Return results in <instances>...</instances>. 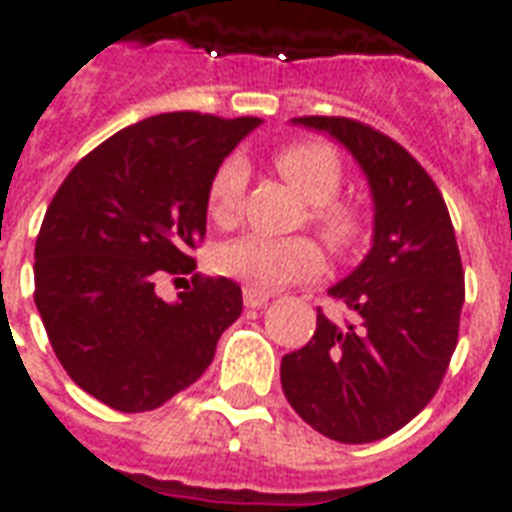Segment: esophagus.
I'll return each mask as SVG.
<instances>
[{
  "label": "esophagus",
  "mask_w": 512,
  "mask_h": 512,
  "mask_svg": "<svg viewBox=\"0 0 512 512\" xmlns=\"http://www.w3.org/2000/svg\"><path fill=\"white\" fill-rule=\"evenodd\" d=\"M268 296L266 290H255V288H244V304L249 307V310H257V307H263V304H268Z\"/></svg>",
  "instance_id": "obj_1"
}]
</instances>
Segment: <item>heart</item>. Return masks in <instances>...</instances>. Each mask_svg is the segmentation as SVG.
<instances>
[{
  "label": "heart",
  "instance_id": "heart-1",
  "mask_svg": "<svg viewBox=\"0 0 512 512\" xmlns=\"http://www.w3.org/2000/svg\"><path fill=\"white\" fill-rule=\"evenodd\" d=\"M279 175L301 200L312 205L310 219L334 249H348L362 233V216L354 205L337 202L343 183V164L323 142H296L282 147L274 158ZM246 186L241 158H230L216 169L208 186V216L216 224H230L238 216ZM213 271L246 288L271 290L296 279L312 277L321 268V249L310 238H263L241 235L219 244L211 255Z\"/></svg>",
  "mask_w": 512,
  "mask_h": 512
}]
</instances>
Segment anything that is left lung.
<instances>
[{"mask_svg":"<svg viewBox=\"0 0 512 512\" xmlns=\"http://www.w3.org/2000/svg\"><path fill=\"white\" fill-rule=\"evenodd\" d=\"M354 156L373 197V244L329 288L354 318L329 321L282 356V392L307 425L343 444L386 439L436 395L458 345L463 266L441 191L417 158L348 117H293Z\"/></svg>","mask_w":512,"mask_h":512,"instance_id":"8db88e82","label":"left lung"}]
</instances>
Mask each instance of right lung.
Here are the masks:
<instances>
[{
	"label": "right lung",
	"mask_w": 512,
	"mask_h": 512,
	"mask_svg": "<svg viewBox=\"0 0 512 512\" xmlns=\"http://www.w3.org/2000/svg\"><path fill=\"white\" fill-rule=\"evenodd\" d=\"M260 117L167 112L117 131L71 169L35 244V304L68 376L115 411H153L191 386L244 310L227 277L191 279L208 186Z\"/></svg>",
	"instance_id": "obj_1"
}]
</instances>
